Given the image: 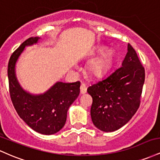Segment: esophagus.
I'll return each instance as SVG.
<instances>
[{
  "label": "esophagus",
  "instance_id": "1",
  "mask_svg": "<svg viewBox=\"0 0 160 160\" xmlns=\"http://www.w3.org/2000/svg\"><path fill=\"white\" fill-rule=\"evenodd\" d=\"M86 86L85 83H82L81 86H80V93L81 94H85L86 92Z\"/></svg>",
  "mask_w": 160,
  "mask_h": 160
}]
</instances>
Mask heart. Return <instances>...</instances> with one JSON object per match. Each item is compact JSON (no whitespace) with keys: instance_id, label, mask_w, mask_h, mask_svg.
<instances>
[{"instance_id":"b5f03b06","label":"heart","mask_w":160,"mask_h":160,"mask_svg":"<svg viewBox=\"0 0 160 160\" xmlns=\"http://www.w3.org/2000/svg\"><path fill=\"white\" fill-rule=\"evenodd\" d=\"M101 50V49H100ZM112 55L110 51H107L102 54V56L92 62L90 65V70L95 75H100L107 70L111 62Z\"/></svg>"}]
</instances>
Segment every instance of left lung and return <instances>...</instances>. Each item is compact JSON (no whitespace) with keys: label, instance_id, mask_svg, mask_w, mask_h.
I'll return each mask as SVG.
<instances>
[{"label":"left lung","instance_id":"1","mask_svg":"<svg viewBox=\"0 0 160 160\" xmlns=\"http://www.w3.org/2000/svg\"><path fill=\"white\" fill-rule=\"evenodd\" d=\"M122 66L109 71L87 89L92 98V121L101 131L114 132L126 125L140 105L144 68L128 43Z\"/></svg>","mask_w":160,"mask_h":160}]
</instances>
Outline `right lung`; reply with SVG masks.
Masks as SVG:
<instances>
[{
  "mask_svg": "<svg viewBox=\"0 0 160 160\" xmlns=\"http://www.w3.org/2000/svg\"><path fill=\"white\" fill-rule=\"evenodd\" d=\"M40 39L38 37L28 38L12 53L7 74L11 100L20 118L37 132L49 135L65 126L68 110L80 94V82H56L38 95L32 94L20 86L16 75V62L25 47L37 44Z\"/></svg>",
  "mask_w": 160,
  "mask_h": 160,
  "instance_id": "right-lung-1",
  "label": "right lung"
}]
</instances>
